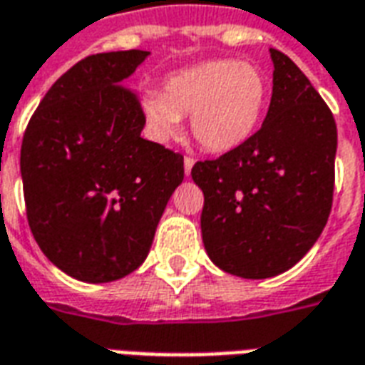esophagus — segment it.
Instances as JSON below:
<instances>
[{
	"mask_svg": "<svg viewBox=\"0 0 365 365\" xmlns=\"http://www.w3.org/2000/svg\"><path fill=\"white\" fill-rule=\"evenodd\" d=\"M193 164H195V160L191 158V156H185V158H183V172H185V175L191 174V168H193Z\"/></svg>",
	"mask_w": 365,
	"mask_h": 365,
	"instance_id": "34e87169",
	"label": "esophagus"
}]
</instances>
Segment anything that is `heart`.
Segmentation results:
<instances>
[{
  "instance_id": "heart-1",
  "label": "heart",
  "mask_w": 365,
  "mask_h": 365,
  "mask_svg": "<svg viewBox=\"0 0 365 365\" xmlns=\"http://www.w3.org/2000/svg\"><path fill=\"white\" fill-rule=\"evenodd\" d=\"M269 101V82L260 68L222 58L175 72L164 93L148 91L140 109L158 138L178 133L180 119L191 117V133L205 150L230 152L260 128Z\"/></svg>"
}]
</instances>
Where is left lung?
Returning <instances> with one entry per match:
<instances>
[{
	"instance_id": "left-lung-1",
	"label": "left lung",
	"mask_w": 365,
	"mask_h": 365,
	"mask_svg": "<svg viewBox=\"0 0 365 365\" xmlns=\"http://www.w3.org/2000/svg\"><path fill=\"white\" fill-rule=\"evenodd\" d=\"M274 88L260 130L191 168L203 191L201 235L227 274L264 279L293 268L329 221L336 123L307 76L269 48Z\"/></svg>"
}]
</instances>
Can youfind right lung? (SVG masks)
<instances>
[{
    "label": "right lung",
    "mask_w": 365,
    "mask_h": 365,
    "mask_svg": "<svg viewBox=\"0 0 365 365\" xmlns=\"http://www.w3.org/2000/svg\"><path fill=\"white\" fill-rule=\"evenodd\" d=\"M146 51L91 54L62 74L21 144L27 219L36 245L80 282H115L148 256L183 156L140 136V101L125 80Z\"/></svg>",
    "instance_id": "right-lung-1"
}]
</instances>
